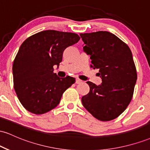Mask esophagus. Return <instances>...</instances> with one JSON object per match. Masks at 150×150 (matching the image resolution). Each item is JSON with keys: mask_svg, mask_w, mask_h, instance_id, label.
<instances>
[{"mask_svg": "<svg viewBox=\"0 0 150 150\" xmlns=\"http://www.w3.org/2000/svg\"><path fill=\"white\" fill-rule=\"evenodd\" d=\"M82 82V81L81 80H80V79H79V78L75 79V83H76V84H80Z\"/></svg>", "mask_w": 150, "mask_h": 150, "instance_id": "obj_1", "label": "esophagus"}]
</instances>
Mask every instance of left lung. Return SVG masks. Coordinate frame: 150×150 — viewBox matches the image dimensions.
Listing matches in <instances>:
<instances>
[{
    "instance_id": "left-lung-1",
    "label": "left lung",
    "mask_w": 150,
    "mask_h": 150,
    "mask_svg": "<svg viewBox=\"0 0 150 150\" xmlns=\"http://www.w3.org/2000/svg\"><path fill=\"white\" fill-rule=\"evenodd\" d=\"M90 56V65L98 69L102 82L88 81V94L82 103L97 119L109 121L119 116L131 101L137 80V71L128 46L116 35L106 31L80 34Z\"/></svg>"
}]
</instances>
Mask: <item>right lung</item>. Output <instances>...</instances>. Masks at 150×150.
Instances as JSON below:
<instances>
[{
	"mask_svg": "<svg viewBox=\"0 0 150 150\" xmlns=\"http://www.w3.org/2000/svg\"><path fill=\"white\" fill-rule=\"evenodd\" d=\"M80 39L75 33L46 30L22 43L13 62V74L15 91L25 109L39 115L58 106L75 80L60 78L53 73V66L59 65L65 49Z\"/></svg>",
	"mask_w": 150,
	"mask_h": 150,
	"instance_id": "right-lung-1",
	"label": "right lung"
}]
</instances>
